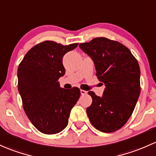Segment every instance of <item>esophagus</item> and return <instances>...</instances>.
Here are the masks:
<instances>
[{
  "instance_id": "1",
  "label": "esophagus",
  "mask_w": 156,
  "mask_h": 156,
  "mask_svg": "<svg viewBox=\"0 0 156 156\" xmlns=\"http://www.w3.org/2000/svg\"><path fill=\"white\" fill-rule=\"evenodd\" d=\"M87 93V91H85V90H81V95H86V94Z\"/></svg>"
}]
</instances>
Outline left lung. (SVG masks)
Wrapping results in <instances>:
<instances>
[{
  "label": "left lung",
  "instance_id": "8db88e82",
  "mask_svg": "<svg viewBox=\"0 0 156 156\" xmlns=\"http://www.w3.org/2000/svg\"><path fill=\"white\" fill-rule=\"evenodd\" d=\"M79 47L93 61L98 79L105 86L102 97L88 92L92 98L87 108L89 119L104 133L118 130L129 119L140 95L138 61L127 47L106 37H95Z\"/></svg>",
  "mask_w": 156,
  "mask_h": 156
}]
</instances>
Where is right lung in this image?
<instances>
[{
    "label": "right lung",
    "instance_id": "obj_1",
    "mask_svg": "<svg viewBox=\"0 0 156 156\" xmlns=\"http://www.w3.org/2000/svg\"><path fill=\"white\" fill-rule=\"evenodd\" d=\"M78 44L64 46L46 41L27 52L18 69V88L27 117L37 130L58 133L67 126L70 111L80 98L78 87H60L65 74L63 57Z\"/></svg>",
    "mask_w": 156,
    "mask_h": 156
}]
</instances>
